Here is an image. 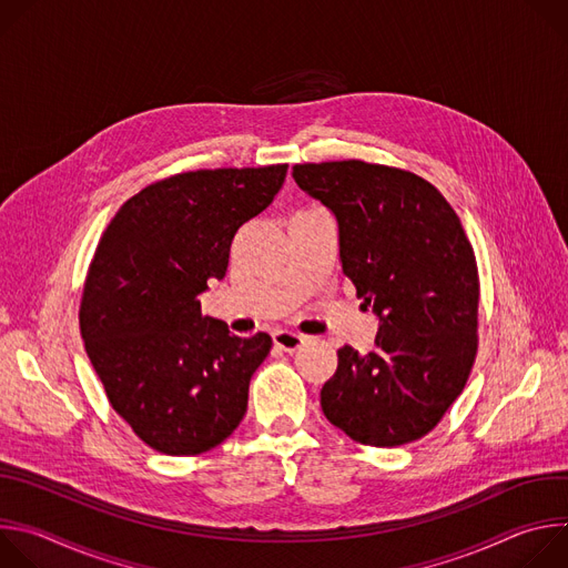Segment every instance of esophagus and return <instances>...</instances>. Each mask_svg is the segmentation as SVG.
Here are the masks:
<instances>
[{
	"instance_id": "1",
	"label": "esophagus",
	"mask_w": 568,
	"mask_h": 568,
	"mask_svg": "<svg viewBox=\"0 0 568 568\" xmlns=\"http://www.w3.org/2000/svg\"><path fill=\"white\" fill-rule=\"evenodd\" d=\"M272 339H274V346L281 348V351H285V353L298 351V348L303 346V342H305L301 335H296V333H292V331H276V333L272 335Z\"/></svg>"
}]
</instances>
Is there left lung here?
I'll list each match as a JSON object with an SVG mask.
<instances>
[{
	"mask_svg": "<svg viewBox=\"0 0 568 568\" xmlns=\"http://www.w3.org/2000/svg\"><path fill=\"white\" fill-rule=\"evenodd\" d=\"M296 184L339 224V258L379 316L375 346L337 351L326 418L355 443L427 436L463 393L478 351V267L456 211L427 180L362 159L296 164Z\"/></svg>",
	"mask_w": 568,
	"mask_h": 568,
	"instance_id": "obj_1",
	"label": "left lung"
}]
</instances>
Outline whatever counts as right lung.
I'll use <instances>...</instances> for the list:
<instances>
[{"mask_svg": "<svg viewBox=\"0 0 568 568\" xmlns=\"http://www.w3.org/2000/svg\"><path fill=\"white\" fill-rule=\"evenodd\" d=\"M287 164L189 171L132 195L103 231L78 321L112 409L154 452L197 456L247 414L272 337L229 335L202 316L235 231L281 191Z\"/></svg>", "mask_w": 568, "mask_h": 568, "instance_id": "right-lung-1", "label": "right lung"}]
</instances>
